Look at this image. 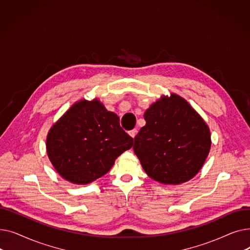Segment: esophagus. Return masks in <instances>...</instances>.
Masks as SVG:
<instances>
[{"label":"esophagus","instance_id":"1","mask_svg":"<svg viewBox=\"0 0 250 250\" xmlns=\"http://www.w3.org/2000/svg\"><path fill=\"white\" fill-rule=\"evenodd\" d=\"M137 133H138V129H137V128H134V129L129 130V132H128L129 136L132 137V138H135V137H136V135H137Z\"/></svg>","mask_w":250,"mask_h":250}]
</instances>
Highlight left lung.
Returning <instances> with one entry per match:
<instances>
[{"label":"left lung","instance_id":"8db88e82","mask_svg":"<svg viewBox=\"0 0 250 250\" xmlns=\"http://www.w3.org/2000/svg\"><path fill=\"white\" fill-rule=\"evenodd\" d=\"M146 125L135 137L134 152L145 172L164 185L191 179L211 148V134L186 99L162 96L144 114Z\"/></svg>","mask_w":250,"mask_h":250}]
</instances>
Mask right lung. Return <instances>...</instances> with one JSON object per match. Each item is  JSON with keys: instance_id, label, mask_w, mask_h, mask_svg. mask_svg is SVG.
I'll list each match as a JSON object with an SVG mask.
<instances>
[{"instance_id": "right-lung-1", "label": "right lung", "mask_w": 250, "mask_h": 250, "mask_svg": "<svg viewBox=\"0 0 250 250\" xmlns=\"http://www.w3.org/2000/svg\"><path fill=\"white\" fill-rule=\"evenodd\" d=\"M133 142L99 100H80L50 127L46 152L62 178L87 185L106 174Z\"/></svg>"}]
</instances>
